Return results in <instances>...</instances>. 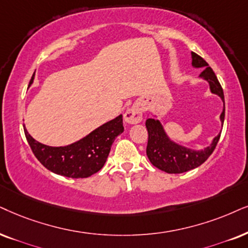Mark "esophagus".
I'll list each match as a JSON object with an SVG mask.
<instances>
[{
  "instance_id": "34e87169",
  "label": "esophagus",
  "mask_w": 248,
  "mask_h": 248,
  "mask_svg": "<svg viewBox=\"0 0 248 248\" xmlns=\"http://www.w3.org/2000/svg\"><path fill=\"white\" fill-rule=\"evenodd\" d=\"M143 119V112L142 108L139 104H134L131 108H129L124 113V121L129 124H139Z\"/></svg>"
}]
</instances>
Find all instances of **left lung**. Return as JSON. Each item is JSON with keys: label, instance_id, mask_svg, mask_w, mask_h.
<instances>
[{"label": "left lung", "instance_id": "1", "mask_svg": "<svg viewBox=\"0 0 248 248\" xmlns=\"http://www.w3.org/2000/svg\"><path fill=\"white\" fill-rule=\"evenodd\" d=\"M191 58H192V66L194 68H202V72L199 77L206 80L209 84V90L212 93L217 95L223 102V111L220 115L221 124L223 127L224 122V95L223 89H222L217 78L209 65L206 62L203 58L200 57L194 52H191ZM155 118L147 119L145 126L149 133V140H147L146 155L149 160L155 167L159 168L162 171L168 174H181L189 171L191 169L199 167L208 159L215 150L216 144L220 140L221 133L213 139L212 143L208 146L203 147L202 150H193L190 147L181 145L174 142L168 134L166 133L164 126L160 121L158 120L155 114L151 113Z\"/></svg>", "mask_w": 248, "mask_h": 248}]
</instances>
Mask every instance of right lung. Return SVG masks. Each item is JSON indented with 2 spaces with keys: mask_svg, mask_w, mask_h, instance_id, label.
Returning <instances> with one entry per match:
<instances>
[{
  "mask_svg": "<svg viewBox=\"0 0 248 248\" xmlns=\"http://www.w3.org/2000/svg\"><path fill=\"white\" fill-rule=\"evenodd\" d=\"M34 77L35 73L32 75L30 86L34 82ZM24 131L34 155L46 169L62 176L84 178L103 168L114 140L124 133V122L122 115H118L66 146L46 145L34 140L25 126Z\"/></svg>",
  "mask_w": 248,
  "mask_h": 248,
  "instance_id": "obj_1",
  "label": "right lung"
}]
</instances>
